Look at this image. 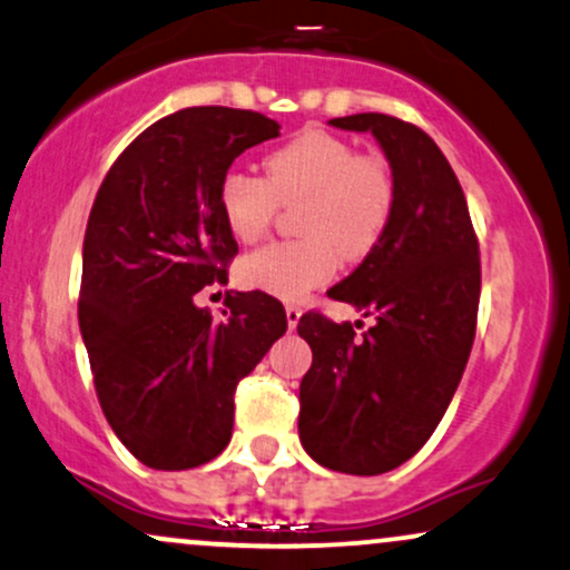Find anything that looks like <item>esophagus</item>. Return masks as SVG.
<instances>
[{
	"instance_id": "esophagus-1",
	"label": "esophagus",
	"mask_w": 570,
	"mask_h": 570,
	"mask_svg": "<svg viewBox=\"0 0 570 570\" xmlns=\"http://www.w3.org/2000/svg\"><path fill=\"white\" fill-rule=\"evenodd\" d=\"M299 316H303L299 305H294V303L286 305V324H289V330H294V326L299 324Z\"/></svg>"
}]
</instances>
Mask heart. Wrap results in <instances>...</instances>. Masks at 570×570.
<instances>
[{
	"mask_svg": "<svg viewBox=\"0 0 570 570\" xmlns=\"http://www.w3.org/2000/svg\"><path fill=\"white\" fill-rule=\"evenodd\" d=\"M227 230L254 244L271 230L281 206L297 208L303 238L246 254L240 284L278 299H303L335 276L340 257L356 263L375 252L394 217L396 181L389 160L356 153L343 136L305 128L265 158V176L244 168L222 174L217 189Z\"/></svg>",
	"mask_w": 570,
	"mask_h": 570,
	"instance_id": "1",
	"label": "heart"
}]
</instances>
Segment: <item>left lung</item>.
<instances>
[{"label":"left lung","instance_id":"obj_1","mask_svg":"<svg viewBox=\"0 0 570 570\" xmlns=\"http://www.w3.org/2000/svg\"><path fill=\"white\" fill-rule=\"evenodd\" d=\"M330 126L370 130L396 181L389 230L330 297L375 316L362 337L307 311L313 351L299 383V440L332 472L372 476L412 458L453 399L476 332L480 244L442 149L412 122L364 112Z\"/></svg>","mask_w":570,"mask_h":570}]
</instances>
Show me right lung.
<instances>
[{"instance_id": "right-lung-1", "label": "right lung", "mask_w": 570, "mask_h": 570, "mask_svg": "<svg viewBox=\"0 0 570 570\" xmlns=\"http://www.w3.org/2000/svg\"><path fill=\"white\" fill-rule=\"evenodd\" d=\"M278 130L252 109H179L141 130L96 193L77 316L98 404L149 469L217 458L235 389L286 332L284 305L265 292H227L222 322L193 303L227 284L238 254L219 212L222 174Z\"/></svg>"}]
</instances>
